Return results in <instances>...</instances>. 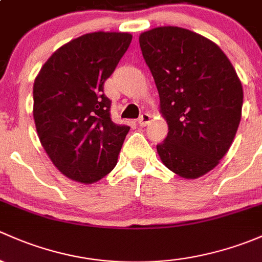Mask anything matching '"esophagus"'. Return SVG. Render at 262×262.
Here are the masks:
<instances>
[{"label": "esophagus", "instance_id": "34e87169", "mask_svg": "<svg viewBox=\"0 0 262 262\" xmlns=\"http://www.w3.org/2000/svg\"><path fill=\"white\" fill-rule=\"evenodd\" d=\"M150 120H151V116L149 113H142V115L140 116L139 120H137V122H139V125L141 126V127H145V126L150 122Z\"/></svg>", "mask_w": 262, "mask_h": 262}]
</instances>
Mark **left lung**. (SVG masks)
Wrapping results in <instances>:
<instances>
[{"label": "left lung", "instance_id": "left-lung-1", "mask_svg": "<svg viewBox=\"0 0 262 262\" xmlns=\"http://www.w3.org/2000/svg\"><path fill=\"white\" fill-rule=\"evenodd\" d=\"M168 122L156 146L164 165L184 179H196L220 164L241 121L244 91L230 59L196 32L161 26L139 37Z\"/></svg>", "mask_w": 262, "mask_h": 262}]
</instances>
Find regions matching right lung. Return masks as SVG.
<instances>
[{"label":"right lung","mask_w":262,"mask_h":262,"mask_svg":"<svg viewBox=\"0 0 262 262\" xmlns=\"http://www.w3.org/2000/svg\"><path fill=\"white\" fill-rule=\"evenodd\" d=\"M131 40L128 32L82 35L54 51L35 78L37 136L56 169L78 183L106 177L130 131L113 123L103 84Z\"/></svg>","instance_id":"right-lung-1"}]
</instances>
